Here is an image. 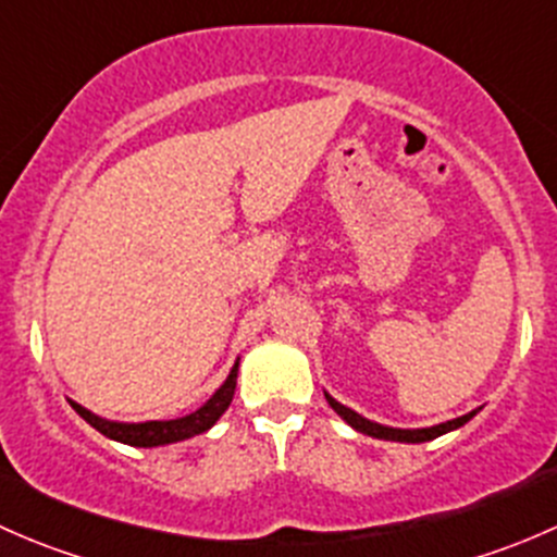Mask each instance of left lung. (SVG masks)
<instances>
[{
    "label": "left lung",
    "mask_w": 557,
    "mask_h": 557,
    "mask_svg": "<svg viewBox=\"0 0 557 557\" xmlns=\"http://www.w3.org/2000/svg\"><path fill=\"white\" fill-rule=\"evenodd\" d=\"M325 401L331 404V409H334V412L339 414L347 425H352V429L361 431V434L374 436V440H387V442H412V445H418V442H431V440H436V436L447 434V431L460 429V425L469 423V420L480 412V409H474V412L460 414V418L447 420V423L431 425V429H391V425H380V423H374V420H367L363 414L352 412L350 407H345V404H339L336 398H331L329 393H325Z\"/></svg>",
    "instance_id": "obj_1"
}]
</instances>
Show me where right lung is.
<instances>
[{
  "label": "right lung",
  "mask_w": 557,
  "mask_h": 557,
  "mask_svg": "<svg viewBox=\"0 0 557 557\" xmlns=\"http://www.w3.org/2000/svg\"><path fill=\"white\" fill-rule=\"evenodd\" d=\"M237 372H239V358L237 363L232 367L228 372L226 383L218 387L205 404H201L196 412L185 414V418L177 420H145V423H117V420H104L99 414L88 412L86 407L81 404L70 401L72 409L81 414L86 423H91L99 434H104L107 440H115L123 442V445H132V447H159V445H172V442H183L190 440L196 434H205L210 431L212 425L218 423L223 412L228 409L234 398V387H237Z\"/></svg>",
  "instance_id": "obj_1"
}]
</instances>
